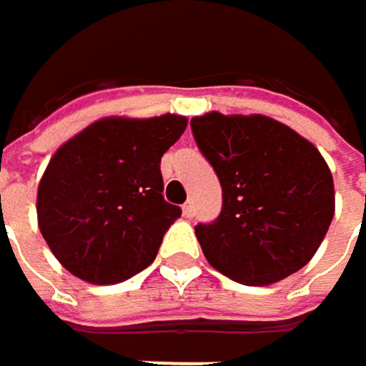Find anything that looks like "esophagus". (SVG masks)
<instances>
[{
	"instance_id": "1",
	"label": "esophagus",
	"mask_w": 366,
	"mask_h": 366,
	"mask_svg": "<svg viewBox=\"0 0 366 366\" xmlns=\"http://www.w3.org/2000/svg\"><path fill=\"white\" fill-rule=\"evenodd\" d=\"M182 214L186 218H192V216H194V203H192V201H186V203H184Z\"/></svg>"
}]
</instances>
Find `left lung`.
<instances>
[{
	"mask_svg": "<svg viewBox=\"0 0 366 366\" xmlns=\"http://www.w3.org/2000/svg\"><path fill=\"white\" fill-rule=\"evenodd\" d=\"M190 127L222 186L218 220L194 229L207 262L248 286L305 267L335 216L332 174L320 150L262 114L207 112Z\"/></svg>",
	"mask_w": 366,
	"mask_h": 366,
	"instance_id": "1",
	"label": "left lung"
}]
</instances>
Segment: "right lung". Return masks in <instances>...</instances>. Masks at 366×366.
Here are the masks:
<instances>
[{
	"instance_id": "obj_1",
	"label": "right lung",
	"mask_w": 366,
	"mask_h": 366,
	"mask_svg": "<svg viewBox=\"0 0 366 366\" xmlns=\"http://www.w3.org/2000/svg\"><path fill=\"white\" fill-rule=\"evenodd\" d=\"M188 118L106 116L69 137L37 184V227L54 258L89 284L146 269L180 207L163 199L161 157Z\"/></svg>"
}]
</instances>
